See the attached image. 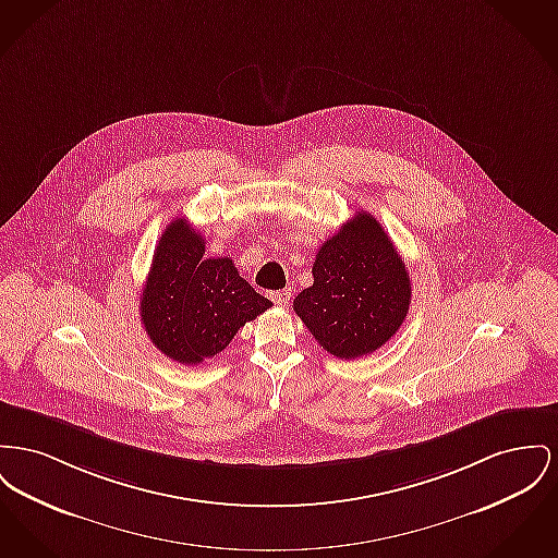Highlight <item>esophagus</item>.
<instances>
[{
	"label": "esophagus",
	"instance_id": "esophagus-1",
	"mask_svg": "<svg viewBox=\"0 0 558 558\" xmlns=\"http://www.w3.org/2000/svg\"><path fill=\"white\" fill-rule=\"evenodd\" d=\"M291 291L289 289H284V291H276V293H271V301L276 303V305H289L291 303Z\"/></svg>",
	"mask_w": 558,
	"mask_h": 558
}]
</instances>
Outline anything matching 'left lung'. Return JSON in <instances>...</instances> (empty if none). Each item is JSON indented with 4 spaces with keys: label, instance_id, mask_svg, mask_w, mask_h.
I'll list each match as a JSON object with an SVG mask.
<instances>
[{
    "label": "left lung",
    "instance_id": "8db88e82",
    "mask_svg": "<svg viewBox=\"0 0 558 558\" xmlns=\"http://www.w3.org/2000/svg\"><path fill=\"white\" fill-rule=\"evenodd\" d=\"M314 284L293 301L328 354L345 361L373 354L407 318L411 280L381 223L356 213L318 248Z\"/></svg>",
    "mask_w": 558,
    "mask_h": 558
}]
</instances>
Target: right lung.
Segmentation results:
<instances>
[{
	"instance_id": "obj_1",
	"label": "right lung",
	"mask_w": 558,
	"mask_h": 558,
	"mask_svg": "<svg viewBox=\"0 0 558 558\" xmlns=\"http://www.w3.org/2000/svg\"><path fill=\"white\" fill-rule=\"evenodd\" d=\"M271 301L240 278L230 257L204 259V238L174 219L158 240L141 295V323L170 361L199 364L230 345Z\"/></svg>"
}]
</instances>
